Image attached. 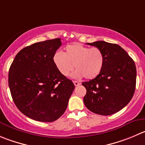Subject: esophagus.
<instances>
[{"mask_svg":"<svg viewBox=\"0 0 145 145\" xmlns=\"http://www.w3.org/2000/svg\"><path fill=\"white\" fill-rule=\"evenodd\" d=\"M73 83H74V85H75V86H76V87L80 85V82H78V81H73Z\"/></svg>","mask_w":145,"mask_h":145,"instance_id":"34e87169","label":"esophagus"}]
</instances>
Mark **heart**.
<instances>
[{
	"instance_id": "b5f03b06",
	"label": "heart",
	"mask_w": 145,
	"mask_h": 145,
	"mask_svg": "<svg viewBox=\"0 0 145 145\" xmlns=\"http://www.w3.org/2000/svg\"><path fill=\"white\" fill-rule=\"evenodd\" d=\"M53 63L63 76L68 78L74 69L75 78L85 77L92 80L98 76L103 68L105 57L101 50L89 48L78 43L67 45L64 53L57 52L53 56Z\"/></svg>"
}]
</instances>
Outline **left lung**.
Returning a JSON list of instances; mask_svg holds the SVG:
<instances>
[{"label": "left lung", "instance_id": "1", "mask_svg": "<svg viewBox=\"0 0 145 145\" xmlns=\"http://www.w3.org/2000/svg\"><path fill=\"white\" fill-rule=\"evenodd\" d=\"M88 44L101 50L105 62L98 76L82 83L87 90L84 103L95 114L112 115L124 108L133 97L137 77L135 64L117 44L102 40Z\"/></svg>", "mask_w": 145, "mask_h": 145}]
</instances>
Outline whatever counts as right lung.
Masks as SVG:
<instances>
[{
    "label": "right lung",
    "instance_id": "1",
    "mask_svg": "<svg viewBox=\"0 0 145 145\" xmlns=\"http://www.w3.org/2000/svg\"><path fill=\"white\" fill-rule=\"evenodd\" d=\"M62 45L56 38L25 47L16 55L8 73V85L16 107L27 118L51 122L63 115L75 89L53 63Z\"/></svg>",
    "mask_w": 145,
    "mask_h": 145
}]
</instances>
